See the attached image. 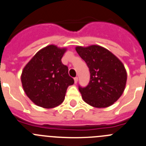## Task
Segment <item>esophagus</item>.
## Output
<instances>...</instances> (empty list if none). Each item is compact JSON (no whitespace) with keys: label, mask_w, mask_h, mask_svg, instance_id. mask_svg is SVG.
<instances>
[{"label":"esophagus","mask_w":146,"mask_h":146,"mask_svg":"<svg viewBox=\"0 0 146 146\" xmlns=\"http://www.w3.org/2000/svg\"><path fill=\"white\" fill-rule=\"evenodd\" d=\"M78 80V77L74 78V82H75V83H77Z\"/></svg>","instance_id":"34e87169"}]
</instances>
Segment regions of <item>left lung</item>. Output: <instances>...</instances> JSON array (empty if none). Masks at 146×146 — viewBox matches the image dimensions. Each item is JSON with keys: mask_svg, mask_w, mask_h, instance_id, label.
<instances>
[{"mask_svg": "<svg viewBox=\"0 0 146 146\" xmlns=\"http://www.w3.org/2000/svg\"><path fill=\"white\" fill-rule=\"evenodd\" d=\"M87 64L90 81L86 87L78 86L83 100L96 108L113 104L125 87L127 73L121 60L107 49L99 46L76 48Z\"/></svg>", "mask_w": 146, "mask_h": 146, "instance_id": "obj_1", "label": "left lung"}]
</instances>
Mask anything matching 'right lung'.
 Returning a JSON list of instances; mask_svg holds the SVG:
<instances>
[{
  "label": "right lung",
  "mask_w": 146,
  "mask_h": 146,
  "mask_svg": "<svg viewBox=\"0 0 146 146\" xmlns=\"http://www.w3.org/2000/svg\"><path fill=\"white\" fill-rule=\"evenodd\" d=\"M66 52L50 45L39 50L25 66L21 82L25 94L37 106L52 108L63 103L66 90L74 83L61 58Z\"/></svg>",
  "instance_id": "obj_1"
}]
</instances>
